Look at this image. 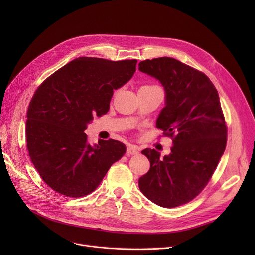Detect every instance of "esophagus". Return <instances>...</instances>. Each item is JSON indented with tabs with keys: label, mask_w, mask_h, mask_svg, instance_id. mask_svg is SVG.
I'll use <instances>...</instances> for the list:
<instances>
[{
	"label": "esophagus",
	"mask_w": 255,
	"mask_h": 255,
	"mask_svg": "<svg viewBox=\"0 0 255 255\" xmlns=\"http://www.w3.org/2000/svg\"><path fill=\"white\" fill-rule=\"evenodd\" d=\"M139 153L138 148L134 144H128L127 146V154L128 155H137Z\"/></svg>",
	"instance_id": "34e87169"
}]
</instances>
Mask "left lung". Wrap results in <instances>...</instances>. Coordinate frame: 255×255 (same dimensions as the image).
<instances>
[{
	"mask_svg": "<svg viewBox=\"0 0 255 255\" xmlns=\"http://www.w3.org/2000/svg\"><path fill=\"white\" fill-rule=\"evenodd\" d=\"M138 69L164 87L166 103L156 127L173 143L163 158L155 149L141 152L151 167L139 178V189L160 207H179L204 190L224 153L227 127L218 92L204 72L173 58L144 60Z\"/></svg>",
	"mask_w": 255,
	"mask_h": 255,
	"instance_id": "8db88e82",
	"label": "left lung"
}]
</instances>
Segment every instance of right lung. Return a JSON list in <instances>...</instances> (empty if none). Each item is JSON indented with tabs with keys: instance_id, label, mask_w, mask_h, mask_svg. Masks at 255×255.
Wrapping results in <instances>:
<instances>
[{
	"instance_id": "add662e5",
	"label": "right lung",
	"mask_w": 255,
	"mask_h": 255,
	"mask_svg": "<svg viewBox=\"0 0 255 255\" xmlns=\"http://www.w3.org/2000/svg\"><path fill=\"white\" fill-rule=\"evenodd\" d=\"M136 63L80 57L35 91L26 113V148L52 190L75 198L92 193L126 153V145L115 139L92 146L85 131L94 117L109 112L114 90L132 77Z\"/></svg>"
}]
</instances>
